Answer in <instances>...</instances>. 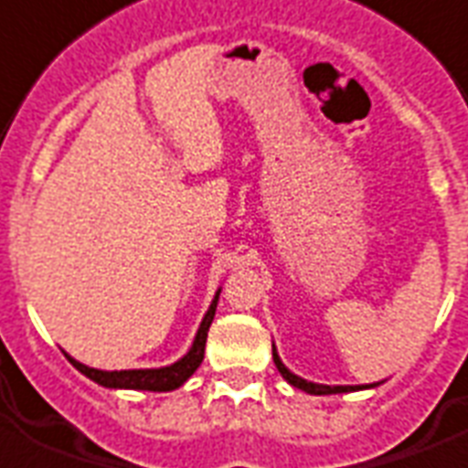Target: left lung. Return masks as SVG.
Here are the masks:
<instances>
[{
	"label": "left lung",
	"instance_id": "8db88e82",
	"mask_svg": "<svg viewBox=\"0 0 468 468\" xmlns=\"http://www.w3.org/2000/svg\"><path fill=\"white\" fill-rule=\"evenodd\" d=\"M272 361H275L277 370L282 373V378L289 382V385H294V388L303 389L308 395H342V392H356V389H368V388H378L380 382H370V385H320V382H311L299 378L296 373L287 368V366L282 364L280 354H277L275 345H272Z\"/></svg>",
	"mask_w": 468,
	"mask_h": 468
}]
</instances>
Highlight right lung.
<instances>
[{"mask_svg":"<svg viewBox=\"0 0 468 468\" xmlns=\"http://www.w3.org/2000/svg\"><path fill=\"white\" fill-rule=\"evenodd\" d=\"M219 292L212 299L210 308L200 320V327L193 337L191 349L179 358L174 361L172 366H162V368H133V370H98L90 368V366L80 364L73 356H69L64 351V356L69 358V364L76 370H80L83 376L90 378L92 382H98L102 388L112 389H148V392H172V389L181 388L188 378L198 370V366L203 364V356H206V342H207V330L212 325V318H215V308H218Z\"/></svg>","mask_w":468,"mask_h":468,"instance_id":"right-lung-1","label":"right lung"}]
</instances>
